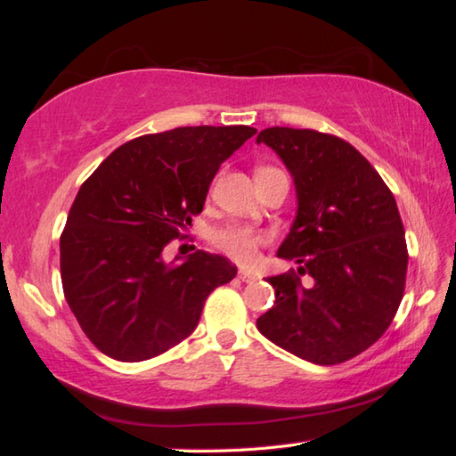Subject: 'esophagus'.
I'll return each instance as SVG.
<instances>
[{
	"instance_id": "obj_1",
	"label": "esophagus",
	"mask_w": 456,
	"mask_h": 456,
	"mask_svg": "<svg viewBox=\"0 0 456 456\" xmlns=\"http://www.w3.org/2000/svg\"><path fill=\"white\" fill-rule=\"evenodd\" d=\"M239 280L241 281H256L257 280V275L256 273H251V272H247V269H241V272H239Z\"/></svg>"
}]
</instances>
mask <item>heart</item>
I'll return each instance as SVG.
<instances>
[{"label": "heart", "mask_w": 456, "mask_h": 456, "mask_svg": "<svg viewBox=\"0 0 456 456\" xmlns=\"http://www.w3.org/2000/svg\"><path fill=\"white\" fill-rule=\"evenodd\" d=\"M272 171V168L261 167L257 173ZM256 173V175H257ZM265 241V235L249 227H229L221 231L217 237V245L229 257H233L239 264H251L257 257V247Z\"/></svg>", "instance_id": "obj_1"}]
</instances>
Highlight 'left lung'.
Listing matches in <instances>:
<instances>
[{"label":"left lung","mask_w":456,"mask_h":456,"mask_svg":"<svg viewBox=\"0 0 456 456\" xmlns=\"http://www.w3.org/2000/svg\"><path fill=\"white\" fill-rule=\"evenodd\" d=\"M288 167L296 219L277 257L297 273L267 277L275 304L257 330L312 364L331 366L370 348L403 302L408 251L395 195L342 138L273 126L257 134ZM314 280L304 289L298 275Z\"/></svg>","instance_id":"8db88e82"}]
</instances>
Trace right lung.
I'll return each mask as SVG.
<instances>
[{"mask_svg":"<svg viewBox=\"0 0 456 456\" xmlns=\"http://www.w3.org/2000/svg\"><path fill=\"white\" fill-rule=\"evenodd\" d=\"M257 130L183 126L118 146L82 184L60 237L66 302L96 348L141 362L197 328L205 299L237 275L227 257L165 261L168 241L203 211L221 163Z\"/></svg>","mask_w":456,"mask_h":456,"instance_id":"right-lung-1","label":"right lung"}]
</instances>
